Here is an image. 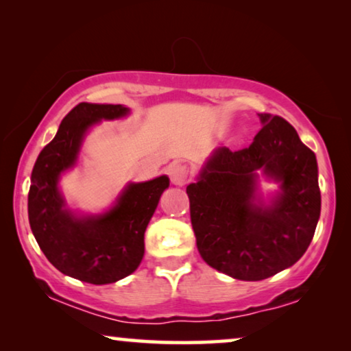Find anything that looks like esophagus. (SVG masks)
I'll return each mask as SVG.
<instances>
[{
    "label": "esophagus",
    "mask_w": 351,
    "mask_h": 351,
    "mask_svg": "<svg viewBox=\"0 0 351 351\" xmlns=\"http://www.w3.org/2000/svg\"><path fill=\"white\" fill-rule=\"evenodd\" d=\"M169 177L174 185H185L189 182V167L185 165H180V162H174L169 167Z\"/></svg>",
    "instance_id": "esophagus-1"
}]
</instances>
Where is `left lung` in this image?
<instances>
[{
  "label": "left lung",
  "mask_w": 351,
  "mask_h": 351,
  "mask_svg": "<svg viewBox=\"0 0 351 351\" xmlns=\"http://www.w3.org/2000/svg\"><path fill=\"white\" fill-rule=\"evenodd\" d=\"M251 145L217 148L196 184L186 186L190 219L203 261L243 281H261L294 265L313 239L321 213L315 153L285 118L258 113ZM282 184L270 206L255 200L256 172Z\"/></svg>",
  "instance_id": "obj_1"
}]
</instances>
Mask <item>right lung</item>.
<instances>
[{"instance_id": "obj_1", "label": "right lung", "mask_w": 351, "mask_h": 351, "mask_svg": "<svg viewBox=\"0 0 351 351\" xmlns=\"http://www.w3.org/2000/svg\"><path fill=\"white\" fill-rule=\"evenodd\" d=\"M128 112L123 105L78 104L62 119L32 172L28 220L38 246L57 270L90 285H108L136 271L145 252L147 225L169 186L166 176L131 184L117 206L99 217L78 219L65 209L57 182L75 165L88 128Z\"/></svg>"}]
</instances>
